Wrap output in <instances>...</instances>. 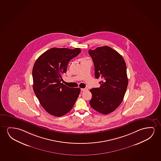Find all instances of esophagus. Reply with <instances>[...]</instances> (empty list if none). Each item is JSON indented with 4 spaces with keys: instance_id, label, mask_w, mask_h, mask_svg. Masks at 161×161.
Masks as SVG:
<instances>
[{
    "instance_id": "obj_1",
    "label": "esophagus",
    "mask_w": 161,
    "mask_h": 161,
    "mask_svg": "<svg viewBox=\"0 0 161 161\" xmlns=\"http://www.w3.org/2000/svg\"><path fill=\"white\" fill-rule=\"evenodd\" d=\"M81 90L82 91H86L88 90V89H87V88H85V89H81Z\"/></svg>"
}]
</instances>
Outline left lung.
<instances>
[{"instance_id": "left-lung-1", "label": "left lung", "mask_w": 161, "mask_h": 161, "mask_svg": "<svg viewBox=\"0 0 161 161\" xmlns=\"http://www.w3.org/2000/svg\"><path fill=\"white\" fill-rule=\"evenodd\" d=\"M96 79H103L100 87L90 89L91 107L101 114L114 111L121 103L128 85L126 65L123 57L107 46L89 50Z\"/></svg>"}]
</instances>
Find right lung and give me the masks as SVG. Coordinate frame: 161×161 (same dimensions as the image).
<instances>
[{
  "label": "right lung",
  "mask_w": 161,
  "mask_h": 161,
  "mask_svg": "<svg viewBox=\"0 0 161 161\" xmlns=\"http://www.w3.org/2000/svg\"><path fill=\"white\" fill-rule=\"evenodd\" d=\"M81 50L53 47L37 58L33 66V90L42 107L49 114L61 117L70 112L80 89L61 83L68 64Z\"/></svg>",
  "instance_id": "right-lung-1"
}]
</instances>
